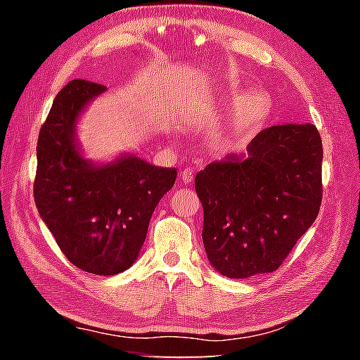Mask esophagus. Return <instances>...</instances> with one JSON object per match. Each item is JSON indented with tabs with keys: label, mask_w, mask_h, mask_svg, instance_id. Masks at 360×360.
Returning <instances> with one entry per match:
<instances>
[{
	"label": "esophagus",
	"mask_w": 360,
	"mask_h": 360,
	"mask_svg": "<svg viewBox=\"0 0 360 360\" xmlns=\"http://www.w3.org/2000/svg\"><path fill=\"white\" fill-rule=\"evenodd\" d=\"M181 179L184 184H192L193 182V172L191 168H186L181 172Z\"/></svg>",
	"instance_id": "34e87169"
}]
</instances>
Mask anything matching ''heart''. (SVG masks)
<instances>
[{"label":"heart","instance_id":"obj_1","mask_svg":"<svg viewBox=\"0 0 360 360\" xmlns=\"http://www.w3.org/2000/svg\"><path fill=\"white\" fill-rule=\"evenodd\" d=\"M268 106L270 100L260 90L251 89L243 94L230 109L227 124L217 135V143L221 146H233L248 138L264 120Z\"/></svg>","mask_w":360,"mask_h":360}]
</instances>
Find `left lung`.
Here are the masks:
<instances>
[{
    "label": "left lung",
    "instance_id": "8db88e82",
    "mask_svg": "<svg viewBox=\"0 0 360 360\" xmlns=\"http://www.w3.org/2000/svg\"><path fill=\"white\" fill-rule=\"evenodd\" d=\"M203 245L224 276L278 270L316 221L322 202V139L311 124L273 125L248 157L212 162L195 176Z\"/></svg>",
    "mask_w": 360,
    "mask_h": 360
}]
</instances>
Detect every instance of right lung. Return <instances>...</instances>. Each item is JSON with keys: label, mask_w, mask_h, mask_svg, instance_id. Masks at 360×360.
<instances>
[{"label": "right lung", "mask_w": 360, "mask_h": 360, "mask_svg": "<svg viewBox=\"0 0 360 360\" xmlns=\"http://www.w3.org/2000/svg\"><path fill=\"white\" fill-rule=\"evenodd\" d=\"M105 85L72 79L57 94L39 130L34 203L58 248L72 265L111 276L130 268L163 195L174 186V168L135 155L94 165L76 144V120Z\"/></svg>", "instance_id": "obj_1"}]
</instances>
